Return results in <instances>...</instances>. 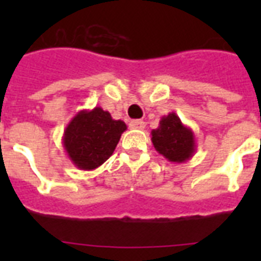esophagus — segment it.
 Returning a JSON list of instances; mask_svg holds the SVG:
<instances>
[{
    "label": "esophagus",
    "instance_id": "esophagus-1",
    "mask_svg": "<svg viewBox=\"0 0 261 261\" xmlns=\"http://www.w3.org/2000/svg\"><path fill=\"white\" fill-rule=\"evenodd\" d=\"M130 128H133V130H143L145 128V122L143 120H131Z\"/></svg>",
    "mask_w": 261,
    "mask_h": 261
}]
</instances>
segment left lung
<instances>
[{
    "instance_id": "left-lung-1",
    "label": "left lung",
    "mask_w": 261,
    "mask_h": 261,
    "mask_svg": "<svg viewBox=\"0 0 261 261\" xmlns=\"http://www.w3.org/2000/svg\"><path fill=\"white\" fill-rule=\"evenodd\" d=\"M151 142L155 150L171 163H187L196 151L194 131L182 124L174 112L163 116L160 126L151 130Z\"/></svg>"
}]
</instances>
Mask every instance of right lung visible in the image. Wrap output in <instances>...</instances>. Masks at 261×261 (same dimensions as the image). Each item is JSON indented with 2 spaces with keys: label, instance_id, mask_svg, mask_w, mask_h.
<instances>
[{
  "label": "right lung",
  "instance_id": "obj_1",
  "mask_svg": "<svg viewBox=\"0 0 261 261\" xmlns=\"http://www.w3.org/2000/svg\"><path fill=\"white\" fill-rule=\"evenodd\" d=\"M126 130L123 120H115L108 111L94 107L80 111L71 119L63 131L62 143L75 168L93 171L112 155Z\"/></svg>",
  "mask_w": 261,
  "mask_h": 261
}]
</instances>
